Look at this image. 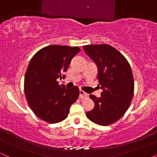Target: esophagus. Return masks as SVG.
Returning <instances> with one entry per match:
<instances>
[{
    "mask_svg": "<svg viewBox=\"0 0 157 157\" xmlns=\"http://www.w3.org/2000/svg\"><path fill=\"white\" fill-rule=\"evenodd\" d=\"M88 97L87 94H86V92H84V91H82V90H80L79 97H80V99H83V98H86V97Z\"/></svg>",
    "mask_w": 157,
    "mask_h": 157,
    "instance_id": "1",
    "label": "esophagus"
}]
</instances>
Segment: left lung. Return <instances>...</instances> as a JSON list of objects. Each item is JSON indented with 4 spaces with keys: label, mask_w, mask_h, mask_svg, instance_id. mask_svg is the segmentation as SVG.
Segmentation results:
<instances>
[{
    "label": "left lung",
    "mask_w": 157,
    "mask_h": 157,
    "mask_svg": "<svg viewBox=\"0 0 157 157\" xmlns=\"http://www.w3.org/2000/svg\"><path fill=\"white\" fill-rule=\"evenodd\" d=\"M87 55L98 68V78L102 89L101 97L90 95L94 108L86 116L100 125L116 122L130 106L134 91V81L129 63L118 50L108 44L83 46Z\"/></svg>",
    "instance_id": "left-lung-1"
}]
</instances>
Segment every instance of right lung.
Here are the masks:
<instances>
[{
  "label": "right lung",
  "instance_id": "right-lung-1",
  "mask_svg": "<svg viewBox=\"0 0 157 157\" xmlns=\"http://www.w3.org/2000/svg\"><path fill=\"white\" fill-rule=\"evenodd\" d=\"M80 51L78 46L51 45L39 50L30 60L25 75V96L36 116L48 123L64 120L78 98L77 86L67 89L57 79L64 77L71 59Z\"/></svg>",
  "mask_w": 157,
  "mask_h": 157
}]
</instances>
